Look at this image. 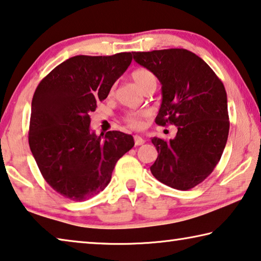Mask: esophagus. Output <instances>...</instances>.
<instances>
[{
    "instance_id": "esophagus-1",
    "label": "esophagus",
    "mask_w": 261,
    "mask_h": 261,
    "mask_svg": "<svg viewBox=\"0 0 261 261\" xmlns=\"http://www.w3.org/2000/svg\"><path fill=\"white\" fill-rule=\"evenodd\" d=\"M134 142H135V146H142L144 143V140L141 138L139 135H135L134 136Z\"/></svg>"
}]
</instances>
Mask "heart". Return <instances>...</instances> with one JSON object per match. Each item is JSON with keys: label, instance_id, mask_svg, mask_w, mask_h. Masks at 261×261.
<instances>
[{"label": "heart", "instance_id": "heart-1", "mask_svg": "<svg viewBox=\"0 0 261 261\" xmlns=\"http://www.w3.org/2000/svg\"><path fill=\"white\" fill-rule=\"evenodd\" d=\"M132 79L134 82L139 85L141 90L146 91L149 88L156 87L157 80L156 76L153 75L149 69L146 68H139V69L132 72ZM148 117L146 111H136V112H127L123 115V121L127 123L128 127L133 129H141L144 125V119Z\"/></svg>", "mask_w": 261, "mask_h": 261}]
</instances>
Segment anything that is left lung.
<instances>
[{
    "mask_svg": "<svg viewBox=\"0 0 261 261\" xmlns=\"http://www.w3.org/2000/svg\"><path fill=\"white\" fill-rule=\"evenodd\" d=\"M133 57L162 84L155 122L178 127L170 141L151 139L159 152L150 166L152 176L172 189H193L213 172L227 144L230 122L224 85L201 58L187 49L133 52Z\"/></svg>",
    "mask_w": 261,
    "mask_h": 261,
    "instance_id": "left-lung-1",
    "label": "left lung"
}]
</instances>
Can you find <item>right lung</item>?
<instances>
[{
  "label": "right lung",
  "mask_w": 261,
  "mask_h": 261,
  "mask_svg": "<svg viewBox=\"0 0 261 261\" xmlns=\"http://www.w3.org/2000/svg\"><path fill=\"white\" fill-rule=\"evenodd\" d=\"M132 62V53L76 55L41 80L32 98L29 144L54 191L84 201L109 185L118 160L134 147L119 130L97 136L90 115Z\"/></svg>",
  "instance_id": "right-lung-1"
}]
</instances>
